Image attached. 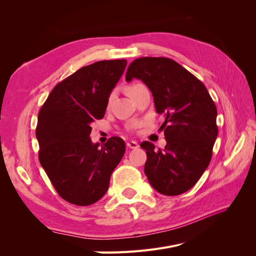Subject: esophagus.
Segmentation results:
<instances>
[{
	"label": "esophagus",
	"instance_id": "1",
	"mask_svg": "<svg viewBox=\"0 0 256 256\" xmlns=\"http://www.w3.org/2000/svg\"><path fill=\"white\" fill-rule=\"evenodd\" d=\"M127 147H128V148H131V150H136L138 147V144L134 141H130V142L127 143Z\"/></svg>",
	"mask_w": 256,
	"mask_h": 256
}]
</instances>
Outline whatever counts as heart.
I'll use <instances>...</instances> for the list:
<instances>
[{
    "mask_svg": "<svg viewBox=\"0 0 256 256\" xmlns=\"http://www.w3.org/2000/svg\"><path fill=\"white\" fill-rule=\"evenodd\" d=\"M141 85H142V84H132V85H129V86L126 88L127 94H128L129 96H131V94H132V92H134L136 90H138V88H140Z\"/></svg>",
    "mask_w": 256,
    "mask_h": 256,
    "instance_id": "b5f03b06",
    "label": "heart"
}]
</instances>
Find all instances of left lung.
<instances>
[{"label": "left lung", "instance_id": "8db88e82", "mask_svg": "<svg viewBox=\"0 0 256 256\" xmlns=\"http://www.w3.org/2000/svg\"><path fill=\"white\" fill-rule=\"evenodd\" d=\"M142 80L152 92L158 114L164 118V150L142 142L144 173L152 188L178 196L194 186L207 168L218 136L216 108L205 85L168 58H140L127 69L126 81Z\"/></svg>", "mask_w": 256, "mask_h": 256}]
</instances>
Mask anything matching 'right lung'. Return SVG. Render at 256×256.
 Here are the masks:
<instances>
[{
  "mask_svg": "<svg viewBox=\"0 0 256 256\" xmlns=\"http://www.w3.org/2000/svg\"><path fill=\"white\" fill-rule=\"evenodd\" d=\"M126 60H100L80 68L52 90L38 114L40 161L67 202L88 206L102 198L125 154L122 138L92 143L90 124L102 120Z\"/></svg>",
  "mask_w": 256,
  "mask_h": 256,
  "instance_id": "obj_1",
  "label": "right lung"
}]
</instances>
